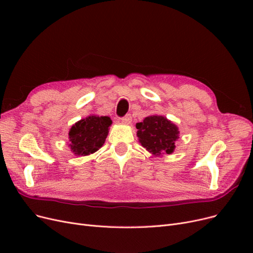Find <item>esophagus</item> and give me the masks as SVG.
<instances>
[{
	"label": "esophagus",
	"mask_w": 253,
	"mask_h": 253,
	"mask_svg": "<svg viewBox=\"0 0 253 253\" xmlns=\"http://www.w3.org/2000/svg\"><path fill=\"white\" fill-rule=\"evenodd\" d=\"M131 121H132V117H131V115H129V114L126 115L124 118H121V122L124 125H129V124H131Z\"/></svg>",
	"instance_id": "obj_1"
}]
</instances>
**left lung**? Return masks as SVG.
<instances>
[{
    "label": "left lung",
    "mask_w": 253,
    "mask_h": 253,
    "mask_svg": "<svg viewBox=\"0 0 253 253\" xmlns=\"http://www.w3.org/2000/svg\"><path fill=\"white\" fill-rule=\"evenodd\" d=\"M137 137L142 147L154 156L172 154L179 138L178 127L162 115H151L136 124Z\"/></svg>",
    "instance_id": "obj_1"
}]
</instances>
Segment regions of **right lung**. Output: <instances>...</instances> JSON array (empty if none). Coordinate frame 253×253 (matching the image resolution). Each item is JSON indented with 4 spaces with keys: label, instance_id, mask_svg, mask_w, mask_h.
<instances>
[{
    "label": "right lung",
    "instance_id": "1",
    "mask_svg": "<svg viewBox=\"0 0 253 253\" xmlns=\"http://www.w3.org/2000/svg\"><path fill=\"white\" fill-rule=\"evenodd\" d=\"M112 120L109 116L89 115L72 126L68 132V147L76 156H87L104 144Z\"/></svg>",
    "mask_w": 253,
    "mask_h": 253
}]
</instances>
